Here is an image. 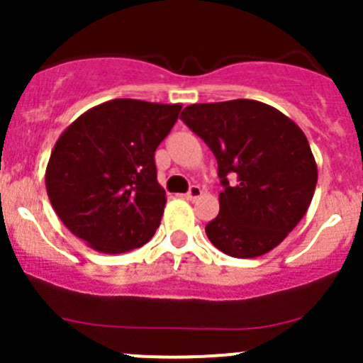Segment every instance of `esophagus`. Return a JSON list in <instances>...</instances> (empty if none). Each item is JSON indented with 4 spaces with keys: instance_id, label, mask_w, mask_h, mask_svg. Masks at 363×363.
Masks as SVG:
<instances>
[{
    "instance_id": "obj_1",
    "label": "esophagus",
    "mask_w": 363,
    "mask_h": 363,
    "mask_svg": "<svg viewBox=\"0 0 363 363\" xmlns=\"http://www.w3.org/2000/svg\"><path fill=\"white\" fill-rule=\"evenodd\" d=\"M201 196V187H198V185H192L191 189H189V192L185 194V198L187 200H196V198Z\"/></svg>"
}]
</instances>
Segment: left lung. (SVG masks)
I'll return each mask as SVG.
<instances>
[{"label":"left lung","mask_w":363,"mask_h":363,"mask_svg":"<svg viewBox=\"0 0 363 363\" xmlns=\"http://www.w3.org/2000/svg\"><path fill=\"white\" fill-rule=\"evenodd\" d=\"M179 118L218 160L223 191L220 213L205 225L211 243L234 258L280 245L309 209L318 179L306 134L256 99L194 104Z\"/></svg>","instance_id":"8db88e82"}]
</instances>
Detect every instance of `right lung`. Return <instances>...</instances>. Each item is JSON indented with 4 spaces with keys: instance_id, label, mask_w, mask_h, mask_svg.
Masks as SVG:
<instances>
[{
    "instance_id": "1",
    "label": "right lung",
    "mask_w": 363,
    "mask_h": 363,
    "mask_svg": "<svg viewBox=\"0 0 363 363\" xmlns=\"http://www.w3.org/2000/svg\"><path fill=\"white\" fill-rule=\"evenodd\" d=\"M179 111V104L111 99L57 138L45 171L47 194L67 229L94 251H133L156 233L167 198L154 152Z\"/></svg>"
}]
</instances>
